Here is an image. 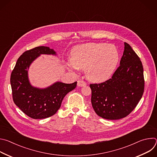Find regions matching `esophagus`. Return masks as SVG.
<instances>
[{"mask_svg":"<svg viewBox=\"0 0 157 157\" xmlns=\"http://www.w3.org/2000/svg\"><path fill=\"white\" fill-rule=\"evenodd\" d=\"M78 86L79 87H83V86H85L86 85V83L84 81H82V80H79L78 81V84H77Z\"/></svg>","mask_w":157,"mask_h":157,"instance_id":"esophagus-1","label":"esophagus"}]
</instances>
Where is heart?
<instances>
[{"mask_svg": "<svg viewBox=\"0 0 157 157\" xmlns=\"http://www.w3.org/2000/svg\"><path fill=\"white\" fill-rule=\"evenodd\" d=\"M69 59L71 68L85 69L87 78L100 82L109 78L116 70L119 53L113 44L103 43H89L76 46Z\"/></svg>", "mask_w": 157, "mask_h": 157, "instance_id": "obj_1", "label": "heart"}]
</instances>
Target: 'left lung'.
Returning a JSON list of instances; mask_svg holds the SVG:
<instances>
[{"label":"left lung","instance_id":"8db88e82","mask_svg":"<svg viewBox=\"0 0 157 157\" xmlns=\"http://www.w3.org/2000/svg\"><path fill=\"white\" fill-rule=\"evenodd\" d=\"M91 103L102 118L117 120L127 116L136 108L144 91V68L140 58L127 43L120 66L112 78L100 84H91Z\"/></svg>","mask_w":157,"mask_h":157}]
</instances>
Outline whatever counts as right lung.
Returning a JSON list of instances; mask_svg holds the SVG:
<instances>
[{
  "label": "right lung",
  "mask_w": 157,
  "mask_h": 157,
  "mask_svg": "<svg viewBox=\"0 0 157 157\" xmlns=\"http://www.w3.org/2000/svg\"><path fill=\"white\" fill-rule=\"evenodd\" d=\"M41 55H56V53L44 46L25 52L17 59L10 76L14 103L24 113L34 119L53 116L60 108L64 96L77 85L76 81L72 84L58 81L43 89L32 86L28 71L32 62Z\"/></svg>",
  "instance_id": "obj_1"
}]
</instances>
